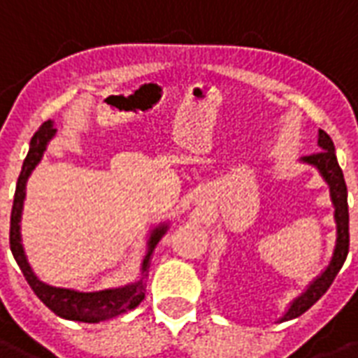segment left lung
Masks as SVG:
<instances>
[{
	"instance_id": "left-lung-1",
	"label": "left lung",
	"mask_w": 358,
	"mask_h": 358,
	"mask_svg": "<svg viewBox=\"0 0 358 358\" xmlns=\"http://www.w3.org/2000/svg\"><path fill=\"white\" fill-rule=\"evenodd\" d=\"M319 150L317 154L306 155L302 157V163H308L319 171V174L323 176V180L329 184V189H331V201L332 206H334V222H336V245H334V253H332V259L329 266L319 274L315 280H313L310 285L306 287V291L296 296V299L291 302V306L287 308V312L283 313L282 321H289V319H294L302 315L304 312H308L310 308L317 302L327 289L331 287L334 278L340 272V268L345 263V257H348L349 252V210H348V185H345V180H343V173L340 165H338L336 152H334V143L332 138L323 129H319V138H317Z\"/></svg>"
}]
</instances>
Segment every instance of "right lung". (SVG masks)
Listing matches in <instances>:
<instances>
[{
	"label": "right lung",
	"instance_id": "obj_1",
	"mask_svg": "<svg viewBox=\"0 0 358 358\" xmlns=\"http://www.w3.org/2000/svg\"><path fill=\"white\" fill-rule=\"evenodd\" d=\"M56 135V127L54 122L48 120L41 125L39 131L31 136L29 143V152H27L24 165H22L20 176L16 182L15 201H13V212H10V252L15 255L16 263L20 266L22 274L29 283V287L34 289V293L39 296V300L46 308H50L52 312L59 315V317L69 319V321H80V323H99L106 319L118 317L127 310H133L144 300V278L148 276L150 259L154 253L155 245L161 240V236L167 233L169 223H161L157 227L152 229L148 238V250L143 259V268H141V280L135 283H129L125 287L118 289H105V291H95V293H80L75 289H64V287H52L41 282L39 278L35 276L29 263H27L26 253H24V245H22L20 236V220H22V206H24V199H26V184L29 174L34 173V169L39 165L43 159L46 146L52 141V136Z\"/></svg>",
	"mask_w": 358,
	"mask_h": 358
}]
</instances>
